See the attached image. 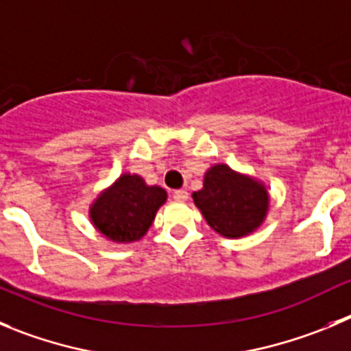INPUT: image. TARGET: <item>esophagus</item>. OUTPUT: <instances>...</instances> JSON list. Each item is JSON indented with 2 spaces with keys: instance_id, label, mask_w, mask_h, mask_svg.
Here are the masks:
<instances>
[{
  "instance_id": "34e87169",
  "label": "esophagus",
  "mask_w": 351,
  "mask_h": 351,
  "mask_svg": "<svg viewBox=\"0 0 351 351\" xmlns=\"http://www.w3.org/2000/svg\"><path fill=\"white\" fill-rule=\"evenodd\" d=\"M173 199H175L176 202H185L186 199H189V192L183 191V189H180V191H175V192H173Z\"/></svg>"
}]
</instances>
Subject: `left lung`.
<instances>
[{
  "label": "left lung",
  "instance_id": "obj_1",
  "mask_svg": "<svg viewBox=\"0 0 351 351\" xmlns=\"http://www.w3.org/2000/svg\"><path fill=\"white\" fill-rule=\"evenodd\" d=\"M194 202L218 234L242 237L263 221L268 195L256 180L218 165L206 173L204 186L194 192Z\"/></svg>",
  "mask_w": 351,
  "mask_h": 351
}]
</instances>
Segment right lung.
<instances>
[{
    "instance_id": "1",
    "label": "right lung",
    "mask_w": 351,
    "mask_h": 351,
    "mask_svg": "<svg viewBox=\"0 0 351 351\" xmlns=\"http://www.w3.org/2000/svg\"><path fill=\"white\" fill-rule=\"evenodd\" d=\"M165 201V189L147 186L136 175H123L95 201L90 216L106 237L116 242L138 241Z\"/></svg>"
}]
</instances>
